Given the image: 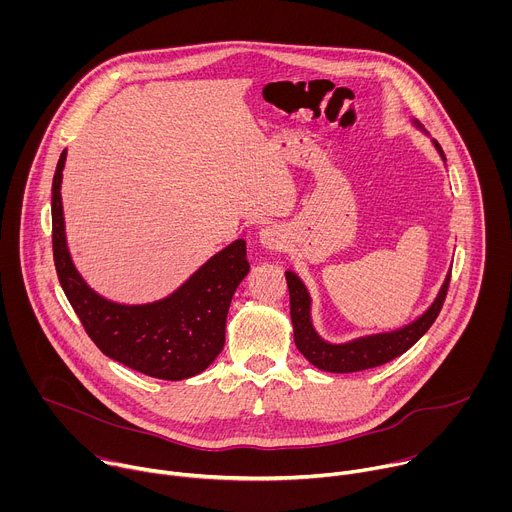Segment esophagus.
<instances>
[{"instance_id":"34e87169","label":"esophagus","mask_w":512,"mask_h":512,"mask_svg":"<svg viewBox=\"0 0 512 512\" xmlns=\"http://www.w3.org/2000/svg\"><path fill=\"white\" fill-rule=\"evenodd\" d=\"M259 243L269 251H281L285 247V231L279 225L269 223L259 231Z\"/></svg>"}]
</instances>
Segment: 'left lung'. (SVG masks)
Here are the masks:
<instances>
[{"mask_svg": "<svg viewBox=\"0 0 512 512\" xmlns=\"http://www.w3.org/2000/svg\"><path fill=\"white\" fill-rule=\"evenodd\" d=\"M413 125L427 135V131L413 121ZM433 148L440 154V158L446 162V156L440 148V143L431 139ZM450 275L452 269L448 271L440 291H437L435 300L431 306L413 322L389 330V332H379V334H367L360 338H352L348 342H328L324 340L312 322V298L310 291L304 285V281L298 277L294 271H285L287 287H289V314H291V324H294V340L298 350L314 364L320 371L328 373H356L364 369H373L381 367V364L401 356L407 352L435 322L437 314H440L446 294H448V285H450Z\"/></svg>", "mask_w": 512, "mask_h": 512, "instance_id": "obj_1", "label": "left lung"}]
</instances>
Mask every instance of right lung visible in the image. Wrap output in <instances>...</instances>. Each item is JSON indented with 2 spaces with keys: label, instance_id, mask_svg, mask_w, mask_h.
Wrapping results in <instances>:
<instances>
[{
  "label": "right lung",
  "instance_id": "right-lung-1",
  "mask_svg": "<svg viewBox=\"0 0 512 512\" xmlns=\"http://www.w3.org/2000/svg\"><path fill=\"white\" fill-rule=\"evenodd\" d=\"M60 154L52 180V249L64 294L99 350L154 379L184 381L206 371L225 346L235 289L249 273L247 243L237 239L200 265L170 296L150 304L103 298L72 263L62 210Z\"/></svg>",
  "mask_w": 512,
  "mask_h": 512
}]
</instances>
